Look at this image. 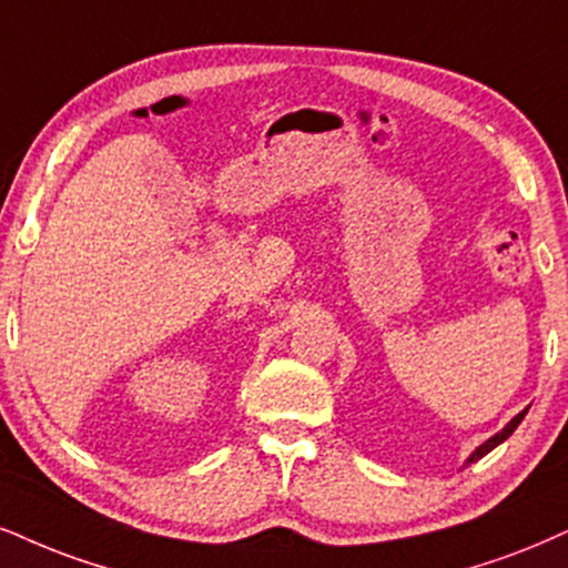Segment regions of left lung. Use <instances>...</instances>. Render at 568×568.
Listing matches in <instances>:
<instances>
[{
  "label": "left lung",
  "mask_w": 568,
  "mask_h": 568,
  "mask_svg": "<svg viewBox=\"0 0 568 568\" xmlns=\"http://www.w3.org/2000/svg\"><path fill=\"white\" fill-rule=\"evenodd\" d=\"M527 410H529V408H527ZM527 410H521V413H519V416H514V418H510V422L506 424V429H500L498 434H495V437H489L485 445H479V447H477V450H474L471 455H468V460H466V464H474V460H479V458H481V455H487L489 450H495V447H498L500 443H506V439L510 437V434H514V429H516V426H519V424H521V418H524V416H527Z\"/></svg>",
  "instance_id": "obj_1"
}]
</instances>
